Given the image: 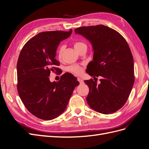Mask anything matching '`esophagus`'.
Returning <instances> with one entry per match:
<instances>
[{
	"mask_svg": "<svg viewBox=\"0 0 149 149\" xmlns=\"http://www.w3.org/2000/svg\"><path fill=\"white\" fill-rule=\"evenodd\" d=\"M78 81L79 82V83L80 84H83L84 83V81H83V80L82 79H81V78H78Z\"/></svg>",
	"mask_w": 149,
	"mask_h": 149,
	"instance_id": "1",
	"label": "esophagus"
}]
</instances>
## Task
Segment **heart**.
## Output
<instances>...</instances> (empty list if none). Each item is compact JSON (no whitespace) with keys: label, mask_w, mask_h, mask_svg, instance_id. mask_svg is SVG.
<instances>
[{"label":"heart","mask_w":149,"mask_h":149,"mask_svg":"<svg viewBox=\"0 0 149 149\" xmlns=\"http://www.w3.org/2000/svg\"><path fill=\"white\" fill-rule=\"evenodd\" d=\"M74 45V48H75V49L77 52H79L81 49L86 47V44L81 42H75L73 43ZM65 50V47L63 45H61L59 47V48L58 49L57 51V55H58V58L59 60H61L62 57H63V52ZM68 71L71 72V73H73L74 74L76 75H79L80 74L82 73L83 72V68L78 65H71L68 68Z\"/></svg>","instance_id":"heart-1"}]
</instances>
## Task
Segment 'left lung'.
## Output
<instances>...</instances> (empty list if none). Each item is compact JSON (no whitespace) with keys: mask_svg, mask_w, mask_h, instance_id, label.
Listing matches in <instances>:
<instances>
[{"mask_svg":"<svg viewBox=\"0 0 149 149\" xmlns=\"http://www.w3.org/2000/svg\"><path fill=\"white\" fill-rule=\"evenodd\" d=\"M91 43L93 61L86 72L92 79L84 81L89 88L86 97L94 111L109 114L120 109L127 101L134 83V60L127 42L118 31L103 25L82 26L74 30Z\"/></svg>","mask_w":149,"mask_h":149,"instance_id":"8db88e82","label":"left lung"}]
</instances>
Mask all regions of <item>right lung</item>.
<instances>
[{"label":"right lung","instance_id":"1","mask_svg":"<svg viewBox=\"0 0 149 149\" xmlns=\"http://www.w3.org/2000/svg\"><path fill=\"white\" fill-rule=\"evenodd\" d=\"M71 33V29L39 33L20 52L17 65V91L27 110L39 119L52 120L61 115L79 84L69 73L63 74L58 82L52 83L49 78L51 72H59L56 49Z\"/></svg>","mask_w":149,"mask_h":149}]
</instances>
